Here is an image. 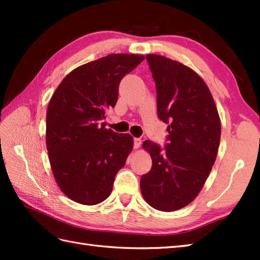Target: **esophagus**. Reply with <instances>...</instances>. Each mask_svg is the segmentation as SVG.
<instances>
[{
  "label": "esophagus",
  "mask_w": 260,
  "mask_h": 260,
  "mask_svg": "<svg viewBox=\"0 0 260 260\" xmlns=\"http://www.w3.org/2000/svg\"><path fill=\"white\" fill-rule=\"evenodd\" d=\"M141 144H142V140L141 139H134V148H139L141 147Z\"/></svg>",
  "instance_id": "esophagus-1"
}]
</instances>
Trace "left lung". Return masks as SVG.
I'll use <instances>...</instances> for the list:
<instances>
[{
	"mask_svg": "<svg viewBox=\"0 0 260 260\" xmlns=\"http://www.w3.org/2000/svg\"><path fill=\"white\" fill-rule=\"evenodd\" d=\"M146 60L156 86L157 116L169 126L164 151L143 143L152 169L142 175L141 191L154 209L184 208L200 193L218 154L221 124L213 97L196 71L158 54Z\"/></svg>",
	"mask_w": 260,
	"mask_h": 260,
	"instance_id": "1",
	"label": "left lung"
}]
</instances>
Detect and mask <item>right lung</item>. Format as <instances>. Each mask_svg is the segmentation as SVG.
I'll list each match as a JSON object with an SVG mask.
<instances>
[{"instance_id": "right-lung-1", "label": "right lung", "mask_w": 260, "mask_h": 260, "mask_svg": "<svg viewBox=\"0 0 260 260\" xmlns=\"http://www.w3.org/2000/svg\"><path fill=\"white\" fill-rule=\"evenodd\" d=\"M115 53L74 69L47 109L46 142L57 184L75 202L93 206L109 197L115 176L133 150V137L105 128L119 82L143 60Z\"/></svg>"}]
</instances>
